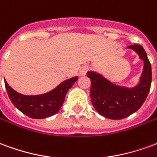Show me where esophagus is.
Segmentation results:
<instances>
[{
    "instance_id": "34e87169",
    "label": "esophagus",
    "mask_w": 157,
    "mask_h": 157,
    "mask_svg": "<svg viewBox=\"0 0 157 157\" xmlns=\"http://www.w3.org/2000/svg\"><path fill=\"white\" fill-rule=\"evenodd\" d=\"M89 70V67L87 65H84V66H82V68L80 69V71H79V75H85L86 71Z\"/></svg>"
}]
</instances>
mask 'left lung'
I'll return each instance as SVG.
<instances>
[{"label":"left lung","instance_id":"1","mask_svg":"<svg viewBox=\"0 0 157 157\" xmlns=\"http://www.w3.org/2000/svg\"><path fill=\"white\" fill-rule=\"evenodd\" d=\"M144 61L138 84L134 87L119 86L110 82L102 74L87 71L91 80V100L99 114L110 119H122L138 110L147 98L151 84V66L141 45L128 46Z\"/></svg>","mask_w":157,"mask_h":157}]
</instances>
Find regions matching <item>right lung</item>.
<instances>
[{
    "instance_id": "1",
    "label": "right lung",
    "mask_w": 157,
    "mask_h": 157,
    "mask_svg": "<svg viewBox=\"0 0 157 157\" xmlns=\"http://www.w3.org/2000/svg\"><path fill=\"white\" fill-rule=\"evenodd\" d=\"M77 80L78 76L65 80L53 90L40 95L21 94L13 90L6 80L5 86L9 98L17 109L29 118L41 119L53 116L59 112L69 89L71 88Z\"/></svg>"
}]
</instances>
